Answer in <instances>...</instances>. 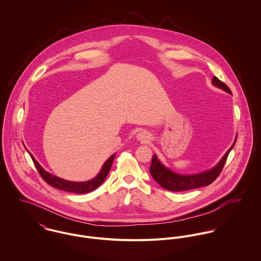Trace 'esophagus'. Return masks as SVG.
I'll return each mask as SVG.
<instances>
[{
    "label": "esophagus",
    "mask_w": 261,
    "mask_h": 261,
    "mask_svg": "<svg viewBox=\"0 0 261 261\" xmlns=\"http://www.w3.org/2000/svg\"><path fill=\"white\" fill-rule=\"evenodd\" d=\"M149 134L146 133V132H141V133H139V134L137 135V139H138L139 141H141L142 143H146L147 141H149Z\"/></svg>",
    "instance_id": "esophagus-1"
}]
</instances>
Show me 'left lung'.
Wrapping results in <instances>:
<instances>
[{"mask_svg": "<svg viewBox=\"0 0 261 261\" xmlns=\"http://www.w3.org/2000/svg\"><path fill=\"white\" fill-rule=\"evenodd\" d=\"M212 84L218 88L223 89L224 91L231 94L230 88L220 81L216 76L212 79ZM236 143V139L231 146V148L226 151V153L222 156L220 162L213 167L210 170H207L202 173L193 174V175H181L178 173L173 172L172 170L165 167L156 158L155 154H153L151 160V165L149 167V172L153 180L166 190L172 191V192H182L187 190H192L200 187L208 186L213 181L216 180V178L220 175L224 165L226 163L227 156L230 152V150L233 149L234 145Z\"/></svg>", "mask_w": 261, "mask_h": 261, "instance_id": "8db88e82", "label": "left lung"}]
</instances>
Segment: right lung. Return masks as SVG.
I'll use <instances>...</instances> for the list:
<instances>
[{
    "label": "right lung",
    "mask_w": 261,
    "mask_h": 261,
    "mask_svg": "<svg viewBox=\"0 0 261 261\" xmlns=\"http://www.w3.org/2000/svg\"><path fill=\"white\" fill-rule=\"evenodd\" d=\"M30 156L33 160L34 165H35L39 174L41 175V177L50 186L57 188V189L65 191V192H70V193H75V194H85V193L94 191L95 189H97L103 183V181L106 180L107 176L109 175V173L111 171L113 160L115 158V153H113L112 156L103 164L100 172L97 174L96 177H94L93 179H91L89 181H85V182H71V181H66L64 179L58 178V177L48 173L47 171H45L31 153H30Z\"/></svg>",
    "instance_id": "obj_1"
}]
</instances>
